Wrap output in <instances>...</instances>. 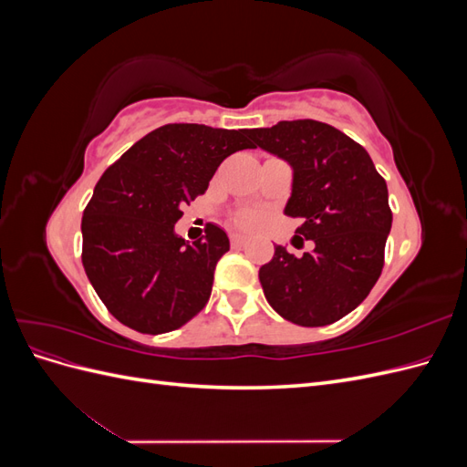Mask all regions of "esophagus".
<instances>
[{"label": "esophagus", "instance_id": "obj_1", "mask_svg": "<svg viewBox=\"0 0 467 467\" xmlns=\"http://www.w3.org/2000/svg\"><path fill=\"white\" fill-rule=\"evenodd\" d=\"M230 239H232L234 247H242V245L247 244V235H242V234H232Z\"/></svg>", "mask_w": 467, "mask_h": 467}]
</instances>
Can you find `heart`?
Wrapping results in <instances>:
<instances>
[{
	"instance_id": "b5f03b06",
	"label": "heart",
	"mask_w": 467,
	"mask_h": 467,
	"mask_svg": "<svg viewBox=\"0 0 467 467\" xmlns=\"http://www.w3.org/2000/svg\"><path fill=\"white\" fill-rule=\"evenodd\" d=\"M237 222L244 225H255L259 222V214H255V212H242V214L237 216Z\"/></svg>"
}]
</instances>
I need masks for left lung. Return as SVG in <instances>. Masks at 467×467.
I'll use <instances>...</instances> for the list:
<instances>
[{
    "mask_svg": "<svg viewBox=\"0 0 467 467\" xmlns=\"http://www.w3.org/2000/svg\"><path fill=\"white\" fill-rule=\"evenodd\" d=\"M292 167L285 214L302 218L296 237L314 251L296 257L275 245L259 268L266 302L285 319L319 327L350 314L374 288L391 230L388 185L366 151L317 120H282L245 132Z\"/></svg>",
    "mask_w": 467,
    "mask_h": 467,
    "instance_id": "8db88e82",
    "label": "left lung"
}]
</instances>
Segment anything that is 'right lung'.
I'll return each instance as SVG.
<instances>
[{"label": "right lung", "mask_w": 467, "mask_h": 467, "mask_svg": "<svg viewBox=\"0 0 467 467\" xmlns=\"http://www.w3.org/2000/svg\"><path fill=\"white\" fill-rule=\"evenodd\" d=\"M245 130L165 124L120 155L83 212L81 261L109 312L140 333L179 329L206 306L230 239L216 223L189 244L175 234L182 206L206 192Z\"/></svg>", "instance_id": "right-lung-1"}]
</instances>
